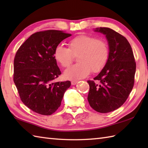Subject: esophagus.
Masks as SVG:
<instances>
[{"label": "esophagus", "instance_id": "esophagus-1", "mask_svg": "<svg viewBox=\"0 0 148 148\" xmlns=\"http://www.w3.org/2000/svg\"><path fill=\"white\" fill-rule=\"evenodd\" d=\"M77 83V81H72L71 82L72 85H76Z\"/></svg>", "mask_w": 148, "mask_h": 148}]
</instances>
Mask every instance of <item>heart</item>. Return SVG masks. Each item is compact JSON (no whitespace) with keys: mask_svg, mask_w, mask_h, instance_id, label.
Returning a JSON list of instances; mask_svg holds the SVG:
<instances>
[{"mask_svg":"<svg viewBox=\"0 0 148 148\" xmlns=\"http://www.w3.org/2000/svg\"><path fill=\"white\" fill-rule=\"evenodd\" d=\"M69 48L58 45L54 50V58L62 67H67L77 56L78 64L65 70V77L70 80H79L86 77L91 71L99 72L105 67L109 58L107 44L94 37L80 35L71 39Z\"/></svg>","mask_w":148,"mask_h":148,"instance_id":"1","label":"heart"}]
</instances>
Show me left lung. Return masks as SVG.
Returning a JSON list of instances; mask_svg holds the SVG:
<instances>
[{"label":"left lung","mask_w":148,"mask_h":148,"mask_svg":"<svg viewBox=\"0 0 148 148\" xmlns=\"http://www.w3.org/2000/svg\"><path fill=\"white\" fill-rule=\"evenodd\" d=\"M94 31L106 36L109 58L105 67L93 78L100 83L88 81V100L96 111L107 113L120 108L127 100L134 86L136 64L132 47L124 36L106 27L96 28Z\"/></svg>","instance_id":"8db88e82"}]
</instances>
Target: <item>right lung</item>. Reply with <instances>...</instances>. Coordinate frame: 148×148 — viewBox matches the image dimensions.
I'll return each instance as SVG.
<instances>
[{
  "label": "right lung",
  "instance_id": "obj_1",
  "mask_svg": "<svg viewBox=\"0 0 148 148\" xmlns=\"http://www.w3.org/2000/svg\"><path fill=\"white\" fill-rule=\"evenodd\" d=\"M71 34L49 30L32 34L18 49L13 79L21 101L32 111L51 115L58 109L71 81L54 83L61 72L53 53Z\"/></svg>",
  "mask_w": 148,
  "mask_h": 148
}]
</instances>
